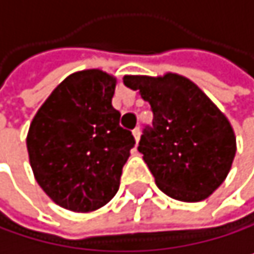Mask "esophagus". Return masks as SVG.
<instances>
[{
  "mask_svg": "<svg viewBox=\"0 0 254 254\" xmlns=\"http://www.w3.org/2000/svg\"><path fill=\"white\" fill-rule=\"evenodd\" d=\"M133 133V137H134V142H136V145H137V142H139V137H141V130H139L137 127L131 131Z\"/></svg>",
  "mask_w": 254,
  "mask_h": 254,
  "instance_id": "esophagus-1",
  "label": "esophagus"
}]
</instances>
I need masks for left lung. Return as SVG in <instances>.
<instances>
[{
    "label": "left lung",
    "mask_w": 254,
    "mask_h": 254,
    "mask_svg": "<svg viewBox=\"0 0 254 254\" xmlns=\"http://www.w3.org/2000/svg\"><path fill=\"white\" fill-rule=\"evenodd\" d=\"M154 113L153 130L142 134L137 150L168 197L197 203L210 197L226 180L236 154L233 127L215 103L189 78L124 75Z\"/></svg>",
    "instance_id": "obj_1"
}]
</instances>
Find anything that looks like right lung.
Masks as SVG:
<instances>
[{
	"mask_svg": "<svg viewBox=\"0 0 254 254\" xmlns=\"http://www.w3.org/2000/svg\"><path fill=\"white\" fill-rule=\"evenodd\" d=\"M117 77L83 69L59 83L36 112L27 151L36 182L60 207L92 212L120 189L134 145L112 107Z\"/></svg>",
	"mask_w": 254,
	"mask_h": 254,
	"instance_id": "1",
	"label": "right lung"
}]
</instances>
